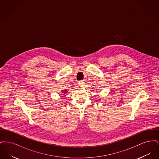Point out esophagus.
I'll return each mask as SVG.
<instances>
[{
    "label": "esophagus",
    "mask_w": 159,
    "mask_h": 159,
    "mask_svg": "<svg viewBox=\"0 0 159 159\" xmlns=\"http://www.w3.org/2000/svg\"><path fill=\"white\" fill-rule=\"evenodd\" d=\"M78 84H79V86H80V87H83V86H84V81H83V80L79 81V82H78Z\"/></svg>",
    "instance_id": "34e87169"
}]
</instances>
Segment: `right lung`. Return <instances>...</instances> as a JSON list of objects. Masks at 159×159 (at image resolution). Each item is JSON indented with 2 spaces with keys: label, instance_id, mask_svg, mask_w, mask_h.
<instances>
[{
  "label": "right lung",
  "instance_id": "obj_1",
  "mask_svg": "<svg viewBox=\"0 0 159 159\" xmlns=\"http://www.w3.org/2000/svg\"><path fill=\"white\" fill-rule=\"evenodd\" d=\"M61 93H67V90L65 89V90H64V91H62Z\"/></svg>",
  "mask_w": 159,
  "mask_h": 159
}]
</instances>
